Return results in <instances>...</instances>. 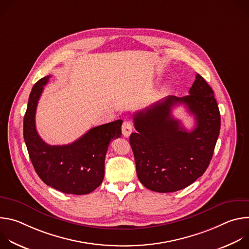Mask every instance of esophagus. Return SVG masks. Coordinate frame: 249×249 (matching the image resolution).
<instances>
[{"label":"esophagus","mask_w":249,"mask_h":249,"mask_svg":"<svg viewBox=\"0 0 249 249\" xmlns=\"http://www.w3.org/2000/svg\"><path fill=\"white\" fill-rule=\"evenodd\" d=\"M133 127L130 121H124L122 124V134L124 137L128 138L130 136V134L132 133Z\"/></svg>","instance_id":"1"}]
</instances>
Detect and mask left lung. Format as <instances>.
<instances>
[{
  "instance_id": "obj_1",
  "label": "left lung",
  "mask_w": 249,
  "mask_h": 249,
  "mask_svg": "<svg viewBox=\"0 0 249 249\" xmlns=\"http://www.w3.org/2000/svg\"><path fill=\"white\" fill-rule=\"evenodd\" d=\"M176 104H184L195 116L187 131L171 115ZM136 133L130 135L138 178L160 193L181 190L206 171L221 129V115L212 88L199 74L183 97L167 96L134 114Z\"/></svg>"
}]
</instances>
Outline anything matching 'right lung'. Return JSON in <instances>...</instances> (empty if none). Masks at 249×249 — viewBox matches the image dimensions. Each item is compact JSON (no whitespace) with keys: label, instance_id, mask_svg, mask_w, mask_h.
<instances>
[{"label":"right lung","instance_id":"obj_1","mask_svg":"<svg viewBox=\"0 0 249 249\" xmlns=\"http://www.w3.org/2000/svg\"><path fill=\"white\" fill-rule=\"evenodd\" d=\"M50 76L40 79L31 89L23 118V138L32 165L48 186L66 194L92 192L104 177V160L112 139L121 136L122 120L93 127L74 143L51 146L35 127V113L43 87Z\"/></svg>","mask_w":249,"mask_h":249}]
</instances>
